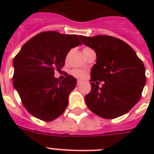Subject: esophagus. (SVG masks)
I'll use <instances>...</instances> for the list:
<instances>
[{
  "label": "esophagus",
  "mask_w": 154,
  "mask_h": 154,
  "mask_svg": "<svg viewBox=\"0 0 154 154\" xmlns=\"http://www.w3.org/2000/svg\"><path fill=\"white\" fill-rule=\"evenodd\" d=\"M82 83V80H77V85H79Z\"/></svg>",
  "instance_id": "obj_1"
}]
</instances>
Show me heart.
Listing matches in <instances>:
<instances>
[{
    "mask_svg": "<svg viewBox=\"0 0 154 154\" xmlns=\"http://www.w3.org/2000/svg\"><path fill=\"white\" fill-rule=\"evenodd\" d=\"M72 76H74L78 78H84L86 76V72L82 69H72L71 71Z\"/></svg>",
    "mask_w": 154,
    "mask_h": 154,
    "instance_id": "b5f03b06",
    "label": "heart"
}]
</instances>
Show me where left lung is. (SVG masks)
Instances as JSON below:
<instances>
[{
  "label": "left lung",
  "instance_id": "left-lung-1",
  "mask_svg": "<svg viewBox=\"0 0 154 154\" xmlns=\"http://www.w3.org/2000/svg\"><path fill=\"white\" fill-rule=\"evenodd\" d=\"M79 38L97 54L90 73L91 91L85 97L88 108L105 119L127 113L139 101L146 85L143 62L129 45L116 37L98 35Z\"/></svg>",
  "mask_w": 154,
  "mask_h": 154
}]
</instances>
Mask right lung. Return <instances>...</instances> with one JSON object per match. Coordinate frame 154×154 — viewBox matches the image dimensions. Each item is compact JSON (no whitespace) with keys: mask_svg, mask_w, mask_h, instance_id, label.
<instances>
[{"mask_svg":"<svg viewBox=\"0 0 154 154\" xmlns=\"http://www.w3.org/2000/svg\"><path fill=\"white\" fill-rule=\"evenodd\" d=\"M82 45L77 35L56 31L41 32L29 40L13 59V86L33 117L51 122L68 106L77 79L68 75L60 81L54 70L65 65L68 53Z\"/></svg>","mask_w":154,"mask_h":154,"instance_id":"right-lung-1","label":"right lung"}]
</instances>
